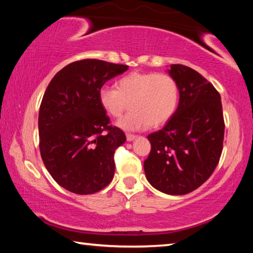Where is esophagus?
I'll return each mask as SVG.
<instances>
[{"instance_id":"1","label":"esophagus","mask_w":253,"mask_h":253,"mask_svg":"<svg viewBox=\"0 0 253 253\" xmlns=\"http://www.w3.org/2000/svg\"><path fill=\"white\" fill-rule=\"evenodd\" d=\"M126 138H127L128 142H131V140H134L136 138V135H134V134H127L126 135Z\"/></svg>"}]
</instances>
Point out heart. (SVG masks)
<instances>
[{
	"instance_id": "obj_1",
	"label": "heart",
	"mask_w": 253,
	"mask_h": 253,
	"mask_svg": "<svg viewBox=\"0 0 253 253\" xmlns=\"http://www.w3.org/2000/svg\"><path fill=\"white\" fill-rule=\"evenodd\" d=\"M101 108L110 117L122 116L117 125L125 130H142L164 125L172 118L179 101V88L174 77L163 72L134 71L119 78L116 88L102 85L98 91Z\"/></svg>"
}]
</instances>
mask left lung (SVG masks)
I'll return each instance as SVG.
<instances>
[{
  "label": "left lung",
  "instance_id": "left-lung-1",
  "mask_svg": "<svg viewBox=\"0 0 253 253\" xmlns=\"http://www.w3.org/2000/svg\"><path fill=\"white\" fill-rule=\"evenodd\" d=\"M179 104L161 130L147 136L151 152L144 162L146 178L163 193L183 195L196 190L219 164L224 118L219 91L190 67L170 66Z\"/></svg>",
  "mask_w": 253,
  "mask_h": 253
}]
</instances>
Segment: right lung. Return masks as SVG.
Wrapping results in <instances>:
<instances>
[{
  "mask_svg": "<svg viewBox=\"0 0 253 253\" xmlns=\"http://www.w3.org/2000/svg\"><path fill=\"white\" fill-rule=\"evenodd\" d=\"M127 69L102 60H78L45 89L39 111L41 158L54 181L72 193H96L114 177V154L126 136L110 124L98 91Z\"/></svg>",
  "mask_w": 253,
  "mask_h": 253,
  "instance_id": "right-lung-1",
  "label": "right lung"
}]
</instances>
